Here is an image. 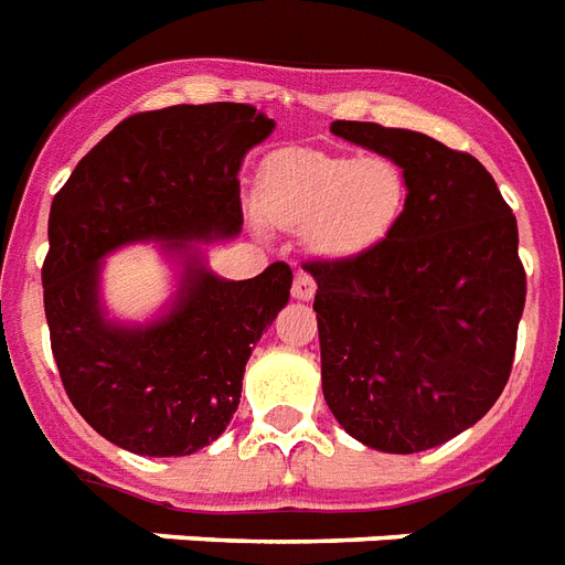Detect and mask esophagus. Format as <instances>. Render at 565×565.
Returning a JSON list of instances; mask_svg holds the SVG:
<instances>
[{
  "mask_svg": "<svg viewBox=\"0 0 565 565\" xmlns=\"http://www.w3.org/2000/svg\"><path fill=\"white\" fill-rule=\"evenodd\" d=\"M317 291V282L311 274L306 271H297V277H294V286H291V294L297 297V300H311Z\"/></svg>",
  "mask_w": 565,
  "mask_h": 565,
  "instance_id": "1",
  "label": "esophagus"
}]
</instances>
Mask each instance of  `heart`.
<instances>
[{
  "label": "heart",
  "instance_id": "1",
  "mask_svg": "<svg viewBox=\"0 0 565 565\" xmlns=\"http://www.w3.org/2000/svg\"><path fill=\"white\" fill-rule=\"evenodd\" d=\"M407 207V175L384 156H332L286 149L259 172L256 210L279 227L306 233L323 256L375 248Z\"/></svg>",
  "mask_w": 565,
  "mask_h": 565
}]
</instances>
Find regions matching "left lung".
Listing matches in <instances>:
<instances>
[{"mask_svg":"<svg viewBox=\"0 0 565 565\" xmlns=\"http://www.w3.org/2000/svg\"><path fill=\"white\" fill-rule=\"evenodd\" d=\"M332 132L393 158L407 207L375 248L309 259L323 395L340 427L384 454L468 430L511 375L525 306L516 218L477 158L361 120Z\"/></svg>","mask_w":565,"mask_h":565,"instance_id":"8db88e82","label":"left lung"}]
</instances>
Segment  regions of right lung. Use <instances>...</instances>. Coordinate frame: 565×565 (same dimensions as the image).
<instances>
[{"instance_id": "add662e5", "label": "right lung", "mask_w": 565, "mask_h": 565, "mask_svg": "<svg viewBox=\"0 0 565 565\" xmlns=\"http://www.w3.org/2000/svg\"><path fill=\"white\" fill-rule=\"evenodd\" d=\"M274 120L245 104L167 106L120 120L51 202L42 300L51 352L74 409L138 456H190L225 433L250 349L288 302L291 268L218 279L188 259L172 311L143 329L104 320L100 259L126 242L233 236L236 172Z\"/></svg>"}]
</instances>
